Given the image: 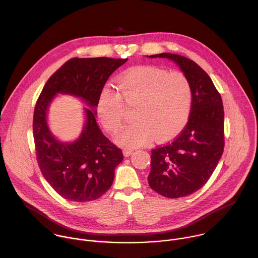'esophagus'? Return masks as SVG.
Returning <instances> with one entry per match:
<instances>
[{
    "instance_id": "obj_1",
    "label": "esophagus",
    "mask_w": 258,
    "mask_h": 258,
    "mask_svg": "<svg viewBox=\"0 0 258 258\" xmlns=\"http://www.w3.org/2000/svg\"><path fill=\"white\" fill-rule=\"evenodd\" d=\"M133 152H134V150H132V149H124V150H123V155H124L125 157H128V156L132 155Z\"/></svg>"
}]
</instances>
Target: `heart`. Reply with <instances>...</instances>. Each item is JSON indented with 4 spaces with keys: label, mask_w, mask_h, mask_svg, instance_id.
Wrapping results in <instances>:
<instances>
[{
    "label": "heart",
    "mask_w": 258,
    "mask_h": 258,
    "mask_svg": "<svg viewBox=\"0 0 258 258\" xmlns=\"http://www.w3.org/2000/svg\"><path fill=\"white\" fill-rule=\"evenodd\" d=\"M118 93L110 88L101 92L97 102V116L106 131L116 133L121 125L122 101L135 104L133 118L116 142L127 148L148 143L154 136L166 140L180 133L188 123L193 93L189 79L180 71L155 66H136L117 79Z\"/></svg>",
    "instance_id": "1"
}]
</instances>
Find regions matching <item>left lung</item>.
Segmentation results:
<instances>
[{
  "instance_id": "obj_1",
  "label": "left lung",
  "mask_w": 258,
  "mask_h": 258,
  "mask_svg": "<svg viewBox=\"0 0 258 258\" xmlns=\"http://www.w3.org/2000/svg\"><path fill=\"white\" fill-rule=\"evenodd\" d=\"M150 58L173 61L191 84L193 101L190 118L172 142L152 149L148 182L167 198H179L201 189L224 152V106L207 73L193 60L161 53Z\"/></svg>"
}]
</instances>
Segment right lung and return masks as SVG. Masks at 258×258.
<instances>
[{"mask_svg": "<svg viewBox=\"0 0 258 258\" xmlns=\"http://www.w3.org/2000/svg\"><path fill=\"white\" fill-rule=\"evenodd\" d=\"M127 59L73 58L46 83L33 114V139L39 166L49 185L69 201L100 198L112 186L122 151L110 142L97 121V102L109 77ZM81 98L85 123L79 138L64 142L55 137L47 122L48 108L59 94Z\"/></svg>", "mask_w": 258, "mask_h": 258, "instance_id": "add662e5", "label": "right lung"}]
</instances>
